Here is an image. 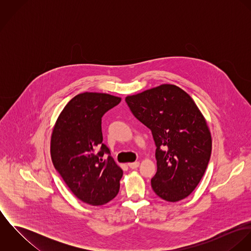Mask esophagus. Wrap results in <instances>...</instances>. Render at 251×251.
I'll return each instance as SVG.
<instances>
[{
  "label": "esophagus",
  "instance_id": "obj_1",
  "mask_svg": "<svg viewBox=\"0 0 251 251\" xmlns=\"http://www.w3.org/2000/svg\"><path fill=\"white\" fill-rule=\"evenodd\" d=\"M131 169H136L139 165H140V162H138V161H136V162H130V163H128L127 164Z\"/></svg>",
  "mask_w": 251,
  "mask_h": 251
}]
</instances>
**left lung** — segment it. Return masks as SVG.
Here are the masks:
<instances>
[{
	"label": "left lung",
	"mask_w": 251,
	"mask_h": 251,
	"mask_svg": "<svg viewBox=\"0 0 251 251\" xmlns=\"http://www.w3.org/2000/svg\"><path fill=\"white\" fill-rule=\"evenodd\" d=\"M126 102L151 130L156 146L153 191L168 202L186 198L204 176L212 152L211 131L202 112L188 94L171 84L127 96Z\"/></svg>",
	"instance_id": "obj_1"
}]
</instances>
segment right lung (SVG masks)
<instances>
[{"label":"right lung","mask_w":251,"mask_h":251,"mask_svg":"<svg viewBox=\"0 0 251 251\" xmlns=\"http://www.w3.org/2000/svg\"><path fill=\"white\" fill-rule=\"evenodd\" d=\"M121 98L103 93L75 96L60 113L51 134L50 153L55 169L82 202L101 206L116 197L123 170L102 144L101 118Z\"/></svg>","instance_id":"obj_1"}]
</instances>
